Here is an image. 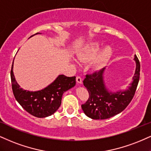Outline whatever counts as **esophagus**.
Segmentation results:
<instances>
[{
    "mask_svg": "<svg viewBox=\"0 0 151 151\" xmlns=\"http://www.w3.org/2000/svg\"><path fill=\"white\" fill-rule=\"evenodd\" d=\"M76 81H77V83L78 84H81L82 83V79L80 77H77L76 78Z\"/></svg>",
    "mask_w": 151,
    "mask_h": 151,
    "instance_id": "obj_1",
    "label": "esophagus"
}]
</instances>
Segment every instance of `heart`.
Returning a JSON list of instances; mask_svg holds the SVG:
<instances>
[{
  "label": "heart",
  "instance_id": "heart-1",
  "mask_svg": "<svg viewBox=\"0 0 151 151\" xmlns=\"http://www.w3.org/2000/svg\"><path fill=\"white\" fill-rule=\"evenodd\" d=\"M102 43L99 41H91L87 43L78 52L77 57L81 63L91 61L93 70H99L108 63L112 54V48L109 46L101 50ZM100 51L99 52V50Z\"/></svg>",
  "mask_w": 151,
  "mask_h": 151
}]
</instances>
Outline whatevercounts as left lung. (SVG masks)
Instances as JSON below:
<instances>
[{"label": "left lung", "mask_w": 151, "mask_h": 151, "mask_svg": "<svg viewBox=\"0 0 151 151\" xmlns=\"http://www.w3.org/2000/svg\"><path fill=\"white\" fill-rule=\"evenodd\" d=\"M136 70L132 82L126 89L112 91L107 86L104 79L105 68L91 75H86L83 85L88 90L89 99L81 105L83 112L93 119H105L122 112L129 104L139 81L140 63L134 55Z\"/></svg>", "instance_id": "8db88e82"}]
</instances>
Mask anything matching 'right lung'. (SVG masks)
<instances>
[{
    "mask_svg": "<svg viewBox=\"0 0 151 151\" xmlns=\"http://www.w3.org/2000/svg\"><path fill=\"white\" fill-rule=\"evenodd\" d=\"M38 34L39 33L36 34ZM13 63L10 77L14 98L27 112L36 117H46L55 113L60 106L63 93L76 84L75 77H68L60 74L43 89L36 91L25 90L16 81L13 73Z\"/></svg>",
    "mask_w": 151,
    "mask_h": 151,
    "instance_id": "1",
    "label": "right lung"
}]
</instances>
